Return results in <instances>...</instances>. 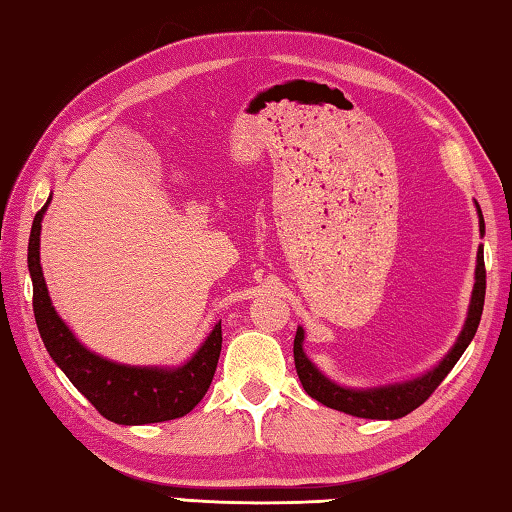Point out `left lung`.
<instances>
[{"label": "left lung", "instance_id": "8db88e82", "mask_svg": "<svg viewBox=\"0 0 512 512\" xmlns=\"http://www.w3.org/2000/svg\"><path fill=\"white\" fill-rule=\"evenodd\" d=\"M481 233H483V218H481ZM483 301H486V263H483V249H479L477 281H474L468 321H465L463 333L459 335V339H456L452 351L447 353L445 360L438 364L434 371H429L427 375H423V378L411 380L405 384H393V387L369 389V391H353V389L337 387L335 382L324 378V375L312 366L306 353H303V346H301L303 330L299 328L297 337H294V366H297V375L303 384V389H306L310 398L319 400L321 405L344 411V414H351L357 418L393 420V418L407 416L432 396V393L438 389V384L445 380V375L454 369V364L459 362V357L465 353V348H468L474 333H477L479 328Z\"/></svg>", "mask_w": 512, "mask_h": 512}]
</instances>
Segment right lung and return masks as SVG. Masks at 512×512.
<instances>
[{"instance_id": "add662e5", "label": "right lung", "mask_w": 512, "mask_h": 512, "mask_svg": "<svg viewBox=\"0 0 512 512\" xmlns=\"http://www.w3.org/2000/svg\"><path fill=\"white\" fill-rule=\"evenodd\" d=\"M49 204V202H47ZM47 204L35 213L29 238V272L33 279V312L51 360L71 384L92 402L98 414L119 425H148L182 418L211 387L222 351V326L215 324L200 351L182 369H137L107 362L76 342L51 306L40 267V222Z\"/></svg>"}]
</instances>
